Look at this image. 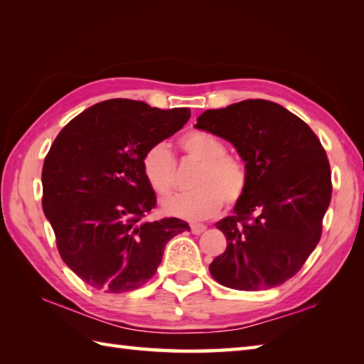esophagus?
I'll return each mask as SVG.
<instances>
[{"mask_svg": "<svg viewBox=\"0 0 364 364\" xmlns=\"http://www.w3.org/2000/svg\"><path fill=\"white\" fill-rule=\"evenodd\" d=\"M205 230H206L205 225H200V223H191V231H192V233H194V235L203 233Z\"/></svg>", "mask_w": 364, "mask_h": 364, "instance_id": "34e87169", "label": "esophagus"}]
</instances>
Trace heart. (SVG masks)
Instances as JSON below:
<instances>
[{"mask_svg":"<svg viewBox=\"0 0 364 364\" xmlns=\"http://www.w3.org/2000/svg\"><path fill=\"white\" fill-rule=\"evenodd\" d=\"M186 156L200 164L192 181L194 191L176 194L161 202L167 215L205 220L218 214L223 205L236 203L247 189V170L239 159L228 156L227 144L206 131H194L180 141ZM175 158L166 144H154L142 158V172L150 188L159 196H167L175 188Z\"/></svg>","mask_w":364,"mask_h":364,"instance_id":"obj_1","label":"heart"}]
</instances>
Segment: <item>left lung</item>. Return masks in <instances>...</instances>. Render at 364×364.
Instances as JSON below:
<instances>
[{"label": "left lung", "instance_id": "obj_1", "mask_svg": "<svg viewBox=\"0 0 364 364\" xmlns=\"http://www.w3.org/2000/svg\"><path fill=\"white\" fill-rule=\"evenodd\" d=\"M196 128L233 145L249 176L233 215L215 223L227 250L210 264L214 280L239 291L289 280L318 245L331 198L330 164L318 136L267 100L208 109Z\"/></svg>", "mask_w": 364, "mask_h": 364}]
</instances>
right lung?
Segmentation results:
<instances>
[{"label":"right lung","mask_w":364,"mask_h":364,"mask_svg":"<svg viewBox=\"0 0 364 364\" xmlns=\"http://www.w3.org/2000/svg\"><path fill=\"white\" fill-rule=\"evenodd\" d=\"M189 117L188 107L164 111L115 98L76 115L54 139L42 170V208L60 258L92 288H141L166 244L189 230L176 218L144 220L156 196L142 172L145 151Z\"/></svg>","instance_id":"add662e5"}]
</instances>
